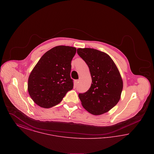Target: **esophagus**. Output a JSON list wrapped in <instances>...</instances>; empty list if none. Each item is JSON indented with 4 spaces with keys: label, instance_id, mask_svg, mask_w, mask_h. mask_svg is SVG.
<instances>
[{
    "label": "esophagus",
    "instance_id": "34e87169",
    "mask_svg": "<svg viewBox=\"0 0 154 154\" xmlns=\"http://www.w3.org/2000/svg\"><path fill=\"white\" fill-rule=\"evenodd\" d=\"M79 82V80H75V81H74V83H75V85H77Z\"/></svg>",
    "mask_w": 154,
    "mask_h": 154
}]
</instances>
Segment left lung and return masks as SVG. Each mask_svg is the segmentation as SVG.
Masks as SVG:
<instances>
[{"label": "left lung", "mask_w": 154, "mask_h": 154, "mask_svg": "<svg viewBox=\"0 0 154 154\" xmlns=\"http://www.w3.org/2000/svg\"><path fill=\"white\" fill-rule=\"evenodd\" d=\"M77 54L87 64L92 78L91 87L79 97L83 107L99 116L108 112L119 102L123 81L113 60L105 52L93 48H78Z\"/></svg>", "instance_id": "8db88e82"}]
</instances>
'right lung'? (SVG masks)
I'll use <instances>...</instances> for the list:
<instances>
[{
    "instance_id": "1",
    "label": "right lung",
    "mask_w": 154,
    "mask_h": 154,
    "mask_svg": "<svg viewBox=\"0 0 154 154\" xmlns=\"http://www.w3.org/2000/svg\"><path fill=\"white\" fill-rule=\"evenodd\" d=\"M76 53L73 47L59 45L46 52L30 74L28 90L38 106L48 109L57 105L73 88L71 62Z\"/></svg>"
}]
</instances>
